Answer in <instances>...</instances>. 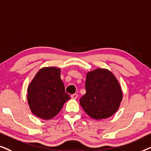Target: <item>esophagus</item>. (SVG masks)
<instances>
[{
  "label": "esophagus",
  "instance_id": "34e87169",
  "mask_svg": "<svg viewBox=\"0 0 151 151\" xmlns=\"http://www.w3.org/2000/svg\"><path fill=\"white\" fill-rule=\"evenodd\" d=\"M77 97H78V94H72V95H71V98H72V99H76Z\"/></svg>",
  "mask_w": 151,
  "mask_h": 151
}]
</instances>
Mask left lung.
<instances>
[{"mask_svg": "<svg viewBox=\"0 0 151 151\" xmlns=\"http://www.w3.org/2000/svg\"><path fill=\"white\" fill-rule=\"evenodd\" d=\"M85 85L86 93L79 101L88 115L100 120L117 111L122 101V91L119 81L110 70L97 68L88 72Z\"/></svg>", "mask_w": 151, "mask_h": 151, "instance_id": "obj_1", "label": "left lung"}]
</instances>
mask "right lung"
Wrapping results in <instances>:
<instances>
[{"label":"right lung","instance_id":"obj_1","mask_svg":"<svg viewBox=\"0 0 151 151\" xmlns=\"http://www.w3.org/2000/svg\"><path fill=\"white\" fill-rule=\"evenodd\" d=\"M61 69L41 68L27 88V101L32 113L44 120L52 119L70 99L61 79Z\"/></svg>","mask_w":151,"mask_h":151}]
</instances>
